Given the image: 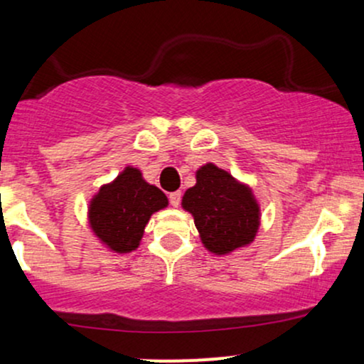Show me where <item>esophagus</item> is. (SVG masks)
Wrapping results in <instances>:
<instances>
[{
    "label": "esophagus",
    "mask_w": 364,
    "mask_h": 364,
    "mask_svg": "<svg viewBox=\"0 0 364 364\" xmlns=\"http://www.w3.org/2000/svg\"><path fill=\"white\" fill-rule=\"evenodd\" d=\"M169 202L173 207H178L179 202H181V191H174V193L169 195Z\"/></svg>",
    "instance_id": "34e87169"
}]
</instances>
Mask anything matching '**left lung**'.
<instances>
[{
    "label": "left lung",
    "mask_w": 364,
    "mask_h": 364,
    "mask_svg": "<svg viewBox=\"0 0 364 364\" xmlns=\"http://www.w3.org/2000/svg\"><path fill=\"white\" fill-rule=\"evenodd\" d=\"M195 178V186L183 195L181 207L193 215L203 248L223 257L253 243L262 214L252 188L214 162L196 169Z\"/></svg>",
    "instance_id": "8db88e82"
}]
</instances>
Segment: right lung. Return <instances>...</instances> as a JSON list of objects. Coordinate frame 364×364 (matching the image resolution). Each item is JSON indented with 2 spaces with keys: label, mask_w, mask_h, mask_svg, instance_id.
Listing matches in <instances>:
<instances>
[{
  "label": "right lung",
  "mask_w": 364,
  "mask_h": 364,
  "mask_svg": "<svg viewBox=\"0 0 364 364\" xmlns=\"http://www.w3.org/2000/svg\"><path fill=\"white\" fill-rule=\"evenodd\" d=\"M168 205V196L145 181L140 169L127 166L92 196L87 219L104 248L119 255L132 253L140 246L152 214Z\"/></svg>",
  "instance_id": "right-lung-1"
}]
</instances>
